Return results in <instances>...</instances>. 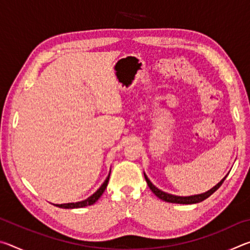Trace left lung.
Listing matches in <instances>:
<instances>
[{
	"instance_id": "obj_1",
	"label": "left lung",
	"mask_w": 250,
	"mask_h": 250,
	"mask_svg": "<svg viewBox=\"0 0 250 250\" xmlns=\"http://www.w3.org/2000/svg\"><path fill=\"white\" fill-rule=\"evenodd\" d=\"M226 177H227V175L224 177V179L219 182L218 184L215 185L213 188H210L209 191H207L205 193L197 194V195H191V196H176V195H172V194H168V193L161 191V189H159L158 188H155V186L151 183V181L147 179V176L145 173V179L146 181V183H147V185H149L151 191L153 192L156 196L161 198L162 201H166L168 203H176V204H196V203L203 202L204 200H206L207 197H209L214 192H216L219 188H221V185L223 184V182L225 181Z\"/></svg>"
}]
</instances>
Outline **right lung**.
<instances>
[{
    "label": "right lung",
    "instance_id": "1",
    "mask_svg": "<svg viewBox=\"0 0 250 250\" xmlns=\"http://www.w3.org/2000/svg\"><path fill=\"white\" fill-rule=\"evenodd\" d=\"M109 177H110V173H109V175L107 176V179L104 180V183L101 184L100 188L97 189V191L94 194H92L91 196L86 198V200L80 201V202H77V203H66V204H54V205L57 206V207H61V208H80V207H84V206H89V205L95 204V203L99 200V197L103 195L104 189L107 188Z\"/></svg>",
    "mask_w": 250,
    "mask_h": 250
}]
</instances>
